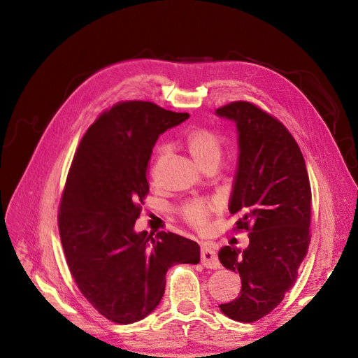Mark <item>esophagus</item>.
Returning <instances> with one entry per match:
<instances>
[{"mask_svg":"<svg viewBox=\"0 0 358 358\" xmlns=\"http://www.w3.org/2000/svg\"><path fill=\"white\" fill-rule=\"evenodd\" d=\"M200 258H201V264H203L206 268H219V267H220V262H219L217 254L215 252V250H212V248L208 247V245L201 247Z\"/></svg>","mask_w":358,"mask_h":358,"instance_id":"34e87169","label":"esophagus"}]
</instances>
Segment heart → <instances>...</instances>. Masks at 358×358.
Returning <instances> with one entry per match:
<instances>
[{"label": "heart", "instance_id": "1", "mask_svg": "<svg viewBox=\"0 0 358 358\" xmlns=\"http://www.w3.org/2000/svg\"><path fill=\"white\" fill-rule=\"evenodd\" d=\"M184 145L189 154L204 171L208 168L216 166L222 161L223 139L209 127H194L184 136ZM166 154V148L159 146L157 150L158 158ZM220 210V203L216 199H197L184 203L180 208V216L182 220L197 231H204L209 227L212 216Z\"/></svg>", "mask_w": 358, "mask_h": 358}]
</instances>
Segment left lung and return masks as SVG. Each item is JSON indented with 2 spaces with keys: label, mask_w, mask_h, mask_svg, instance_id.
Returning <instances> with one entry per match:
<instances>
[{
  "label": "left lung",
  "mask_w": 358,
  "mask_h": 358,
  "mask_svg": "<svg viewBox=\"0 0 358 358\" xmlns=\"http://www.w3.org/2000/svg\"><path fill=\"white\" fill-rule=\"evenodd\" d=\"M216 115L236 123L239 159L231 215L234 231H247V250L223 247V267L239 273L241 293L220 310L238 322H255L293 287L310 242V182L287 127L254 103L234 101Z\"/></svg>",
  "instance_id": "obj_1"
}]
</instances>
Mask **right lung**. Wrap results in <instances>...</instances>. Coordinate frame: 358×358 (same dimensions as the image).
I'll return each mask as SVG.
<instances>
[{
  "instance_id": "add662e5",
  "label": "right lung",
  "mask_w": 358,
  "mask_h": 358,
  "mask_svg": "<svg viewBox=\"0 0 358 358\" xmlns=\"http://www.w3.org/2000/svg\"><path fill=\"white\" fill-rule=\"evenodd\" d=\"M185 119L150 101H120L88 127L73 155L58 213L62 248L78 289L111 322L141 321L159 305L168 268L200 261L192 239L134 229L152 148Z\"/></svg>"
}]
</instances>
